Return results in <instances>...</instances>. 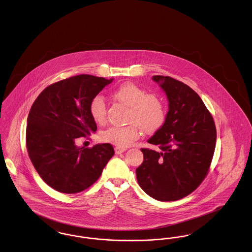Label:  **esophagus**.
Returning a JSON list of instances; mask_svg holds the SVG:
<instances>
[{"mask_svg": "<svg viewBox=\"0 0 252 252\" xmlns=\"http://www.w3.org/2000/svg\"><path fill=\"white\" fill-rule=\"evenodd\" d=\"M114 150H115V153L116 154H121V153H123V152H125L126 149V148H124V147H120V146H116L115 148H114Z\"/></svg>", "mask_w": 252, "mask_h": 252, "instance_id": "obj_1", "label": "esophagus"}]
</instances>
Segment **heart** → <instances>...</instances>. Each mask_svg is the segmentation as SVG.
<instances>
[{
    "label": "heart",
    "mask_w": 252,
    "mask_h": 252,
    "mask_svg": "<svg viewBox=\"0 0 252 252\" xmlns=\"http://www.w3.org/2000/svg\"><path fill=\"white\" fill-rule=\"evenodd\" d=\"M114 99L129 107L126 126H110L102 132L100 139L104 143L120 147L131 145L141 135V128L145 133L158 130L164 123L166 108L163 101L154 94H146L144 88L126 82L119 86L113 93ZM90 113L98 125L107 122V106L105 99L96 95L90 103Z\"/></svg>",
    "instance_id": "b5f03b06"
}]
</instances>
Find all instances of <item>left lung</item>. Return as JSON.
<instances>
[{"label":"left lung","mask_w":252,"mask_h":252,"mask_svg":"<svg viewBox=\"0 0 252 252\" xmlns=\"http://www.w3.org/2000/svg\"><path fill=\"white\" fill-rule=\"evenodd\" d=\"M165 92L169 111L162 126L142 148L143 163L136 169L141 188L159 201H176L193 192L209 173L215 153V121L199 95L170 76L154 75Z\"/></svg>","instance_id":"left-lung-1"}]
</instances>
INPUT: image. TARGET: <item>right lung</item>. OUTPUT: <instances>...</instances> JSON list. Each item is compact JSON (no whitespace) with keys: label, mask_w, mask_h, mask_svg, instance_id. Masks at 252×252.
<instances>
[{"label":"right lung","mask_w":252,"mask_h":252,"mask_svg":"<svg viewBox=\"0 0 252 252\" xmlns=\"http://www.w3.org/2000/svg\"><path fill=\"white\" fill-rule=\"evenodd\" d=\"M112 79L79 74L45 88L27 118L26 148L34 167L56 191L76 193L91 187L114 155L110 144L77 147L97 130L90 103Z\"/></svg>","instance_id":"add662e5"}]
</instances>
